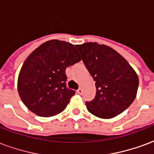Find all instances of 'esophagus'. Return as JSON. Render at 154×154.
Here are the masks:
<instances>
[{
    "label": "esophagus",
    "instance_id": "34e87169",
    "mask_svg": "<svg viewBox=\"0 0 154 154\" xmlns=\"http://www.w3.org/2000/svg\"><path fill=\"white\" fill-rule=\"evenodd\" d=\"M77 92L78 94H82V88H78V89H77Z\"/></svg>",
    "mask_w": 154,
    "mask_h": 154
}]
</instances>
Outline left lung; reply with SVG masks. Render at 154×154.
<instances>
[{
	"label": "left lung",
	"mask_w": 154,
	"mask_h": 154,
	"mask_svg": "<svg viewBox=\"0 0 154 154\" xmlns=\"http://www.w3.org/2000/svg\"><path fill=\"white\" fill-rule=\"evenodd\" d=\"M83 63L96 82V97L87 101L88 111L102 119L122 113L135 99L139 77L113 48L97 43L76 45Z\"/></svg>",
	"instance_id": "obj_1"
}]
</instances>
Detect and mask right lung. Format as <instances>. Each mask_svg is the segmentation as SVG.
Returning <instances> with one entry per match:
<instances>
[{
    "label": "right lung",
    "mask_w": 154,
    "mask_h": 154,
    "mask_svg": "<svg viewBox=\"0 0 154 154\" xmlns=\"http://www.w3.org/2000/svg\"><path fill=\"white\" fill-rule=\"evenodd\" d=\"M73 44L53 39L29 56L18 78V92L33 113L50 117L66 108L75 91L66 85V68L81 61Z\"/></svg>",
    "instance_id": "right-lung-1"
}]
</instances>
